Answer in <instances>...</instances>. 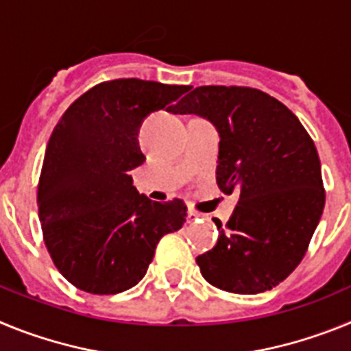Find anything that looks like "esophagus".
Instances as JSON below:
<instances>
[{
    "label": "esophagus",
    "instance_id": "34e87169",
    "mask_svg": "<svg viewBox=\"0 0 351 351\" xmlns=\"http://www.w3.org/2000/svg\"><path fill=\"white\" fill-rule=\"evenodd\" d=\"M200 218V214L195 213V210H188V223H193Z\"/></svg>",
    "mask_w": 351,
    "mask_h": 351
}]
</instances>
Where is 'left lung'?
Segmentation results:
<instances>
[{"mask_svg":"<svg viewBox=\"0 0 351 351\" xmlns=\"http://www.w3.org/2000/svg\"><path fill=\"white\" fill-rule=\"evenodd\" d=\"M210 121L219 135L216 181L239 193L216 246L197 256L207 283L262 293L306 255L325 206L320 158L297 116L258 89L200 86L172 108Z\"/></svg>","mask_w":351,"mask_h":351,"instance_id":"8db88e82","label":"left lung"}]
</instances>
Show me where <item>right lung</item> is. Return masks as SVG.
I'll use <instances>...</instances> for the list:
<instances>
[{"instance_id": "right-lung-1", "label": "right lung", "mask_w": 351, "mask_h": 351, "mask_svg": "<svg viewBox=\"0 0 351 351\" xmlns=\"http://www.w3.org/2000/svg\"><path fill=\"white\" fill-rule=\"evenodd\" d=\"M190 86L141 79L101 82L56 125L38 182L43 241L58 271L79 290L114 295L135 287L160 239L179 230L186 206L141 195L130 176L145 161L138 130Z\"/></svg>"}]
</instances>
